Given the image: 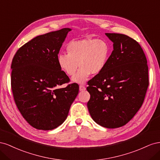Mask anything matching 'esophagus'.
Here are the masks:
<instances>
[{
	"instance_id": "1",
	"label": "esophagus",
	"mask_w": 160,
	"mask_h": 160,
	"mask_svg": "<svg viewBox=\"0 0 160 160\" xmlns=\"http://www.w3.org/2000/svg\"><path fill=\"white\" fill-rule=\"evenodd\" d=\"M85 90H86V88H85V86H83V85H79V91H85Z\"/></svg>"
}]
</instances>
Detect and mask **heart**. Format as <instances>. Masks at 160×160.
<instances>
[{
	"mask_svg": "<svg viewBox=\"0 0 160 160\" xmlns=\"http://www.w3.org/2000/svg\"><path fill=\"white\" fill-rule=\"evenodd\" d=\"M67 54L57 55V64L60 69L68 76H72V83L83 84L91 74L97 75L102 71L109 57V47L101 39H82L70 42L67 47Z\"/></svg>",
	"mask_w": 160,
	"mask_h": 160,
	"instance_id": "1",
	"label": "heart"
}]
</instances>
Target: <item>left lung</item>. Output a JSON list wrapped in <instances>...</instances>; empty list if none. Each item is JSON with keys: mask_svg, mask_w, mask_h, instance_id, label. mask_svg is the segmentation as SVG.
<instances>
[{"mask_svg": "<svg viewBox=\"0 0 160 160\" xmlns=\"http://www.w3.org/2000/svg\"><path fill=\"white\" fill-rule=\"evenodd\" d=\"M113 50L105 69L89 81L91 117L106 128L128 123L142 107L149 85L147 59L139 43L118 33H105Z\"/></svg>", "mask_w": 160, "mask_h": 160, "instance_id": "obj_1", "label": "left lung"}]
</instances>
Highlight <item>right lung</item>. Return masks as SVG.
<instances>
[{"instance_id": "right-lung-1", "label": "right lung", "mask_w": 160, "mask_h": 160, "mask_svg": "<svg viewBox=\"0 0 160 160\" xmlns=\"http://www.w3.org/2000/svg\"><path fill=\"white\" fill-rule=\"evenodd\" d=\"M61 30L37 36L14 55L11 65V88L22 117L37 129L51 130L63 123L79 93V85L68 83L69 78L57 64V55L67 34Z\"/></svg>"}]
</instances>
